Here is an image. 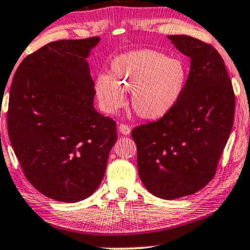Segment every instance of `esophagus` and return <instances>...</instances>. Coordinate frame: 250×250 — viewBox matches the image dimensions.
<instances>
[{"label": "esophagus", "instance_id": "esophagus-1", "mask_svg": "<svg viewBox=\"0 0 250 250\" xmlns=\"http://www.w3.org/2000/svg\"><path fill=\"white\" fill-rule=\"evenodd\" d=\"M119 131L122 135H129L130 134V128H129L127 125H123L122 123V125H119Z\"/></svg>", "mask_w": 250, "mask_h": 250}]
</instances>
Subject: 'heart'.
<instances>
[{
	"instance_id": "1",
	"label": "heart",
	"mask_w": 250,
	"mask_h": 250,
	"mask_svg": "<svg viewBox=\"0 0 250 250\" xmlns=\"http://www.w3.org/2000/svg\"><path fill=\"white\" fill-rule=\"evenodd\" d=\"M188 80L183 60L169 57L154 49H139L117 56L111 62L110 75L99 74L94 88L105 113L115 114L125 104V91L141 119L159 120L179 102Z\"/></svg>"
}]
</instances>
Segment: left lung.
Segmentation results:
<instances>
[{"instance_id": "left-lung-1", "label": "left lung", "mask_w": 250, "mask_h": 250, "mask_svg": "<svg viewBox=\"0 0 250 250\" xmlns=\"http://www.w3.org/2000/svg\"><path fill=\"white\" fill-rule=\"evenodd\" d=\"M190 57L185 91L170 111L131 131L137 169L160 199L188 196L214 177L234 122L235 95L225 62L211 44L187 35L168 36Z\"/></svg>"}]
</instances>
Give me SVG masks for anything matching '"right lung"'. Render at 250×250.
<instances>
[{"instance_id": "obj_1", "label": "right lung", "mask_w": 250, "mask_h": 250, "mask_svg": "<svg viewBox=\"0 0 250 250\" xmlns=\"http://www.w3.org/2000/svg\"><path fill=\"white\" fill-rule=\"evenodd\" d=\"M99 42L48 43L20 63L11 82V146L27 180L61 202H79L96 190L117 140L116 122L94 108L87 59Z\"/></svg>"}]
</instances>
